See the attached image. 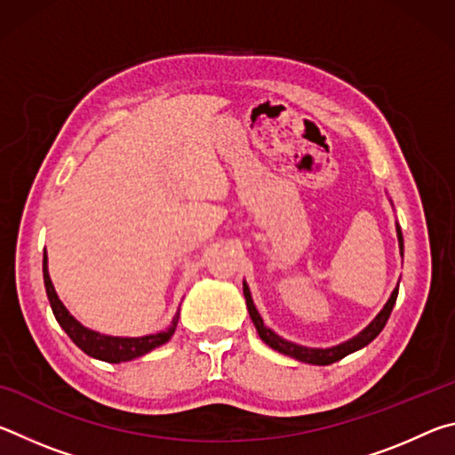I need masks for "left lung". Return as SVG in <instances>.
Returning a JSON list of instances; mask_svg holds the SVG:
<instances>
[{"label": "left lung", "mask_w": 455, "mask_h": 455, "mask_svg": "<svg viewBox=\"0 0 455 455\" xmlns=\"http://www.w3.org/2000/svg\"><path fill=\"white\" fill-rule=\"evenodd\" d=\"M395 230H397V243H399V255L403 257V235H402V228H399V222H395ZM397 291H399V284L391 292V297L387 299V303L383 305V309L377 313V317L369 323V325L357 333L355 337L347 339V341L333 345V347H305V345H299V343H292L287 341V339H283L281 335H276L271 327L265 325L263 317H260L255 303H252V297H251V289L246 281H243V292H244V299H246V309H249V315L252 323H255L257 327V333L259 337L263 339V341L268 345V347L283 353V355H289L297 361H303V363H311V365H331L335 363V361L347 357L349 353H355L359 349H363L365 345H369L373 341V339L381 333L385 323H387L391 311H394V305L397 301Z\"/></svg>", "instance_id": "obj_1"}]
</instances>
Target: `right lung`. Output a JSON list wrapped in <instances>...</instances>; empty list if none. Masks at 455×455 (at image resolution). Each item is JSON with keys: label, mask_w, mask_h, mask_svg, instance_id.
<instances>
[{"label": "right lung", "mask_w": 455, "mask_h": 455, "mask_svg": "<svg viewBox=\"0 0 455 455\" xmlns=\"http://www.w3.org/2000/svg\"><path fill=\"white\" fill-rule=\"evenodd\" d=\"M44 284L45 292H48L53 317L60 323V327L66 331L68 337L78 345V347L86 353V355L106 361V363H122V361H132L136 357H142L146 353L160 347L166 341H171L174 335L176 325H179L180 311H176L174 319L171 325L164 331H158V333L152 335H142V337H116V335H104L98 333L94 329L84 327L82 323L74 317V315L66 309V305L60 301L56 289H53V283L50 279L48 271V255L44 251Z\"/></svg>", "instance_id": "right-lung-1"}]
</instances>
